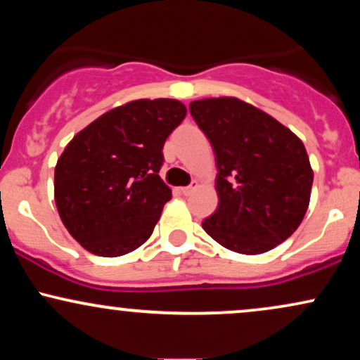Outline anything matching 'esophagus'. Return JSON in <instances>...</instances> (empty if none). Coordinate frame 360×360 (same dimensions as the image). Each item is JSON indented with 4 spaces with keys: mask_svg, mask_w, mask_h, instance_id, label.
<instances>
[{
    "mask_svg": "<svg viewBox=\"0 0 360 360\" xmlns=\"http://www.w3.org/2000/svg\"><path fill=\"white\" fill-rule=\"evenodd\" d=\"M198 188H200V183H198V181H193V183L186 186V188H181V193H183L184 196H189V194H193Z\"/></svg>",
    "mask_w": 360,
    "mask_h": 360,
    "instance_id": "1",
    "label": "esophagus"
}]
</instances>
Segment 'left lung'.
I'll list each match as a JSON object with an SVG mask.
<instances>
[{
	"label": "left lung",
	"instance_id": "left-lung-1",
	"mask_svg": "<svg viewBox=\"0 0 360 360\" xmlns=\"http://www.w3.org/2000/svg\"><path fill=\"white\" fill-rule=\"evenodd\" d=\"M212 143L218 206L201 223L225 249L255 255L295 233L309 205L313 169L303 142L272 118L233 96L189 105Z\"/></svg>",
	"mask_w": 360,
	"mask_h": 360
}]
</instances>
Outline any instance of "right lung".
Wrapping results in <instances>:
<instances>
[{"mask_svg": "<svg viewBox=\"0 0 360 360\" xmlns=\"http://www.w3.org/2000/svg\"><path fill=\"white\" fill-rule=\"evenodd\" d=\"M177 100H134L82 128L56 164L53 198L68 232L100 257L139 249L172 191L160 179L162 147L183 122Z\"/></svg>", "mask_w": 360, "mask_h": 360, "instance_id": "obj_1", "label": "right lung"}]
</instances>
